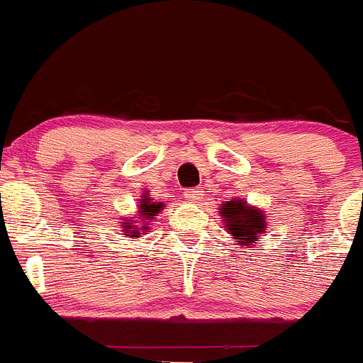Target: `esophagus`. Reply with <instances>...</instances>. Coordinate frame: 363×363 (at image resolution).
I'll use <instances>...</instances> for the list:
<instances>
[{
  "label": "esophagus",
  "mask_w": 363,
  "mask_h": 363,
  "mask_svg": "<svg viewBox=\"0 0 363 363\" xmlns=\"http://www.w3.org/2000/svg\"><path fill=\"white\" fill-rule=\"evenodd\" d=\"M202 193H203L202 189H187V191L184 193V199L191 203H196L200 202V199H202Z\"/></svg>",
  "instance_id": "1"
}]
</instances>
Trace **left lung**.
<instances>
[{
  "mask_svg": "<svg viewBox=\"0 0 363 363\" xmlns=\"http://www.w3.org/2000/svg\"><path fill=\"white\" fill-rule=\"evenodd\" d=\"M218 213L223 217L226 232L242 248H250L252 245H257V241L262 239V235L267 230L265 211L262 208L250 206V203H247V200H241L238 196L220 203Z\"/></svg>",
  "mask_w": 363,
  "mask_h": 363,
  "instance_id": "left-lung-1",
  "label": "left lung"
}]
</instances>
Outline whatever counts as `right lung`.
Segmentation results:
<instances>
[{"instance_id": "right-lung-1", "label": "right lung", "mask_w": 363, "mask_h": 363, "mask_svg": "<svg viewBox=\"0 0 363 363\" xmlns=\"http://www.w3.org/2000/svg\"><path fill=\"white\" fill-rule=\"evenodd\" d=\"M161 209H164L163 202H154V199L150 196L148 191L143 193L139 200V206H137V211H135L133 217H122L121 228L122 235L124 238H140L143 233L150 230V223L157 217V213H161Z\"/></svg>"}]
</instances>
